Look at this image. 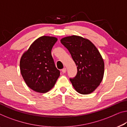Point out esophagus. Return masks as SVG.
Listing matches in <instances>:
<instances>
[{
	"instance_id": "esophagus-1",
	"label": "esophagus",
	"mask_w": 127,
	"mask_h": 127,
	"mask_svg": "<svg viewBox=\"0 0 127 127\" xmlns=\"http://www.w3.org/2000/svg\"><path fill=\"white\" fill-rule=\"evenodd\" d=\"M62 72L64 73H65V72H66V71H67V70H66V68H64L62 69Z\"/></svg>"
}]
</instances>
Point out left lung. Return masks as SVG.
Masks as SVG:
<instances>
[{"label":"left lung","instance_id":"left-lung-1","mask_svg":"<svg viewBox=\"0 0 127 127\" xmlns=\"http://www.w3.org/2000/svg\"><path fill=\"white\" fill-rule=\"evenodd\" d=\"M71 55L76 65L77 72L69 80L79 94L92 93L103 80L104 63L97 48L88 39L72 35L60 40Z\"/></svg>","mask_w":127,"mask_h":127}]
</instances>
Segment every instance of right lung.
Returning a JSON list of instances; mask_svg holds the SVG:
<instances>
[{"instance_id":"right-lung-1","label":"right lung","mask_w":127,"mask_h":127,"mask_svg":"<svg viewBox=\"0 0 127 127\" xmlns=\"http://www.w3.org/2000/svg\"><path fill=\"white\" fill-rule=\"evenodd\" d=\"M58 39L43 36L32 43L23 54L20 61V72L26 84L39 93H46L53 88L60 76L51 55Z\"/></svg>"}]
</instances>
